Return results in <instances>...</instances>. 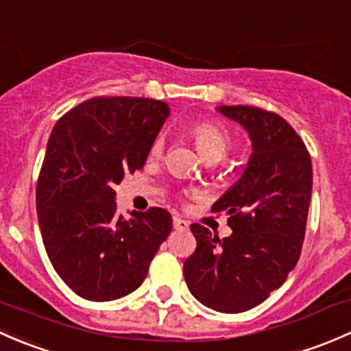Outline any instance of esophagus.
I'll use <instances>...</instances> for the list:
<instances>
[{
	"label": "esophagus",
	"mask_w": 351,
	"mask_h": 351,
	"mask_svg": "<svg viewBox=\"0 0 351 351\" xmlns=\"http://www.w3.org/2000/svg\"><path fill=\"white\" fill-rule=\"evenodd\" d=\"M173 226H175V229H180V231H186L189 229V222L182 217H173Z\"/></svg>",
	"instance_id": "34e87169"
}]
</instances>
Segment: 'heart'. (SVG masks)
Wrapping results in <instances>:
<instances>
[{"label":"heart","mask_w":351,"mask_h":351,"mask_svg":"<svg viewBox=\"0 0 351 351\" xmlns=\"http://www.w3.org/2000/svg\"><path fill=\"white\" fill-rule=\"evenodd\" d=\"M190 134L195 141L198 153L204 156L207 161H221L234 146V139H232L231 132L224 125L217 122H210V120L193 123L190 127ZM165 136L158 134L149 146L151 158H161L162 153H165Z\"/></svg>","instance_id":"b5f03b06"}]
</instances>
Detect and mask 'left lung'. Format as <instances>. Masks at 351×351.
Wrapping results in <instances>:
<instances>
[{
	"mask_svg": "<svg viewBox=\"0 0 351 351\" xmlns=\"http://www.w3.org/2000/svg\"><path fill=\"white\" fill-rule=\"evenodd\" d=\"M253 143L241 180L212 205L226 212L229 238L192 224L197 247L185 260L189 290L219 313H244L267 300L295 268L306 236L313 165L306 144L278 113L224 105Z\"/></svg>",
	"mask_w": 351,
	"mask_h": 351,
	"instance_id": "8db88e82",
	"label": "left lung"
}]
</instances>
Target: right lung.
<instances>
[{"mask_svg":"<svg viewBox=\"0 0 351 351\" xmlns=\"http://www.w3.org/2000/svg\"><path fill=\"white\" fill-rule=\"evenodd\" d=\"M165 101L97 97L56 122L37 180L38 226L52 267L66 285L93 302L134 292L173 228L171 214L151 207L117 215L115 190L143 169L168 119Z\"/></svg>","mask_w":351,"mask_h":351,"instance_id":"1","label":"right lung"}]
</instances>
